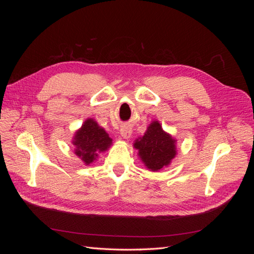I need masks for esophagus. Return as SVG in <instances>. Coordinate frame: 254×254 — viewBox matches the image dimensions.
I'll return each mask as SVG.
<instances>
[{
  "instance_id": "obj_1",
  "label": "esophagus",
  "mask_w": 254,
  "mask_h": 254,
  "mask_svg": "<svg viewBox=\"0 0 254 254\" xmlns=\"http://www.w3.org/2000/svg\"><path fill=\"white\" fill-rule=\"evenodd\" d=\"M131 133H132V130H131V128H130L129 126L122 127V129H121V135H122L123 139L128 140L129 137L131 136Z\"/></svg>"
}]
</instances>
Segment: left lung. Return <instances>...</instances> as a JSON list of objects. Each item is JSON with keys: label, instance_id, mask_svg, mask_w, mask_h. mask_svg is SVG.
<instances>
[{"label": "left lung", "instance_id": "8db88e82", "mask_svg": "<svg viewBox=\"0 0 254 254\" xmlns=\"http://www.w3.org/2000/svg\"><path fill=\"white\" fill-rule=\"evenodd\" d=\"M176 141L164 131L158 121H153L144 135L134 141L133 147L137 149V155L144 165L149 171L157 172L170 165L175 158Z\"/></svg>", "mask_w": 254, "mask_h": 254}]
</instances>
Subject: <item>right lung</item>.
<instances>
[{"label": "right lung", "mask_w": 254, "mask_h": 254, "mask_svg": "<svg viewBox=\"0 0 254 254\" xmlns=\"http://www.w3.org/2000/svg\"><path fill=\"white\" fill-rule=\"evenodd\" d=\"M72 143L75 146V155L89 165L96 160L98 152H104L110 147L112 139L96 121L87 119L75 132Z\"/></svg>", "instance_id": "1"}]
</instances>
